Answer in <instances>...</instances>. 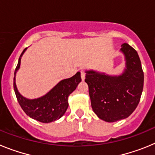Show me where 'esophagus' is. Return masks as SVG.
<instances>
[{
  "instance_id": "obj_1",
  "label": "esophagus",
  "mask_w": 155,
  "mask_h": 155,
  "mask_svg": "<svg viewBox=\"0 0 155 155\" xmlns=\"http://www.w3.org/2000/svg\"><path fill=\"white\" fill-rule=\"evenodd\" d=\"M85 74H86V73L84 72V71H81V77L82 80H84V78H85Z\"/></svg>"
}]
</instances>
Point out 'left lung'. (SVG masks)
Instances as JSON below:
<instances>
[{"label":"left lung","mask_w":155,"mask_h":155,"mask_svg":"<svg viewBox=\"0 0 155 155\" xmlns=\"http://www.w3.org/2000/svg\"><path fill=\"white\" fill-rule=\"evenodd\" d=\"M120 51L126 60L124 73L109 76L96 71H86L91 108L98 118L113 123L127 118L140 99L143 87V72L138 53L127 43Z\"/></svg>","instance_id":"left-lung-1"}]
</instances>
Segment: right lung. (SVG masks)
Returning a JSON list of instances; mask_svg holds the SVG:
<instances>
[{"label":"right lung","instance_id":"right-lung-1","mask_svg":"<svg viewBox=\"0 0 155 155\" xmlns=\"http://www.w3.org/2000/svg\"><path fill=\"white\" fill-rule=\"evenodd\" d=\"M26 49L25 48L23 50L19 57L14 77V90L18 102L23 111L29 117L41 123H51L61 118L68 109V96L76 89L78 84L81 81V73L78 72L70 78L61 81L47 94L40 98L28 99L18 92L15 83L16 72L20 68L21 58Z\"/></svg>","mask_w":155,"mask_h":155}]
</instances>
